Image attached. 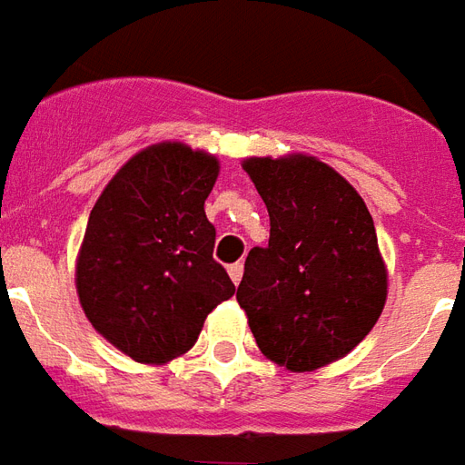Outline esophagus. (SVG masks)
Segmentation results:
<instances>
[{"label": "esophagus", "mask_w": 465, "mask_h": 465, "mask_svg": "<svg viewBox=\"0 0 465 465\" xmlns=\"http://www.w3.org/2000/svg\"><path fill=\"white\" fill-rule=\"evenodd\" d=\"M242 270H245V265L242 262H232L230 268H227V272H230V278H232V282L238 285L240 280H242Z\"/></svg>", "instance_id": "esophagus-1"}]
</instances>
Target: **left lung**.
Masks as SVG:
<instances>
[{"instance_id":"left-lung-1","label":"left lung","mask_w":465,"mask_h":465,"mask_svg":"<svg viewBox=\"0 0 465 465\" xmlns=\"http://www.w3.org/2000/svg\"><path fill=\"white\" fill-rule=\"evenodd\" d=\"M245 173L270 215L238 285L255 343L292 373L332 363L383 312L388 275L363 197L315 157H250Z\"/></svg>"}]
</instances>
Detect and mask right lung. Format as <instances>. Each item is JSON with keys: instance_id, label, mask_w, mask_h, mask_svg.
I'll use <instances>...</instances> for the list:
<instances>
[{"instance_id": "add662e5", "label": "right lung", "mask_w": 465, "mask_h": 465, "mask_svg": "<svg viewBox=\"0 0 465 465\" xmlns=\"http://www.w3.org/2000/svg\"><path fill=\"white\" fill-rule=\"evenodd\" d=\"M220 164L187 144L134 154L90 213L77 260V292L94 331L137 363L187 353L207 312L235 295L213 258L205 200Z\"/></svg>"}]
</instances>
